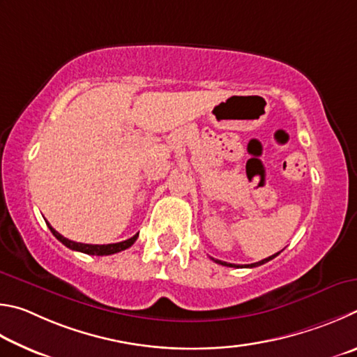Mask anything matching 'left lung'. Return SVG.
I'll list each match as a JSON object with an SVG mask.
<instances>
[{"label":"left lung","instance_id":"1","mask_svg":"<svg viewBox=\"0 0 357 357\" xmlns=\"http://www.w3.org/2000/svg\"><path fill=\"white\" fill-rule=\"evenodd\" d=\"M279 254V252H278ZM278 254H274V255H271V257H268V259H264V260H260V261H255V264H252V265H245L246 268H254V266H260V265H264V264H266V261H270V260H273L274 257H276ZM213 261H216V264H220V265H222V266H234V268H238V265H234V264H227V261H222V260H215V259H211Z\"/></svg>","mask_w":357,"mask_h":357}]
</instances>
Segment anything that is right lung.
Wrapping results in <instances>:
<instances>
[{
	"mask_svg": "<svg viewBox=\"0 0 357 357\" xmlns=\"http://www.w3.org/2000/svg\"><path fill=\"white\" fill-rule=\"evenodd\" d=\"M47 226L52 230V234L58 238L62 245L67 246L68 249H72V251H79V252H84V254H89V255H111V254H116V252H121L123 249H128L133 243L136 241L137 235L131 236V238L121 241V243H112V245H84V243H77V241H72L66 238V236H62L59 232H56V230L50 226L47 222Z\"/></svg>",
	"mask_w": 357,
	"mask_h": 357,
	"instance_id": "obj_1",
	"label": "right lung"
}]
</instances>
